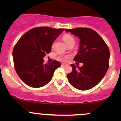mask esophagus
I'll list each match as a JSON object with an SVG mask.
<instances>
[{"label": "esophagus", "mask_w": 121, "mask_h": 121, "mask_svg": "<svg viewBox=\"0 0 121 121\" xmlns=\"http://www.w3.org/2000/svg\"><path fill=\"white\" fill-rule=\"evenodd\" d=\"M65 64H61V67H65Z\"/></svg>", "instance_id": "1"}]
</instances>
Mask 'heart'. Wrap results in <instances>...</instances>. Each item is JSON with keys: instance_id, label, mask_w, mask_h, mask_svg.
<instances>
[{"instance_id": "heart-1", "label": "heart", "mask_w": 121, "mask_h": 121, "mask_svg": "<svg viewBox=\"0 0 121 121\" xmlns=\"http://www.w3.org/2000/svg\"><path fill=\"white\" fill-rule=\"evenodd\" d=\"M63 40L65 42V43L66 44L67 46L68 44H69L73 43H75L74 39L71 36H70V35H66L65 36H64V37H63ZM68 58H69L68 56H60V57H58V59L62 61H66Z\"/></svg>"}]
</instances>
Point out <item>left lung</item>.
<instances>
[{"instance_id": "8db88e82", "label": "left lung", "mask_w": 121, "mask_h": 121, "mask_svg": "<svg viewBox=\"0 0 121 121\" xmlns=\"http://www.w3.org/2000/svg\"><path fill=\"white\" fill-rule=\"evenodd\" d=\"M80 39V48L75 61L83 63L82 67L71 64V73L67 74L69 84L78 90H88L98 84L109 67L110 53L102 38L92 29L78 27L65 29Z\"/></svg>"}]
</instances>
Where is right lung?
<instances>
[{"mask_svg": "<svg viewBox=\"0 0 121 121\" xmlns=\"http://www.w3.org/2000/svg\"><path fill=\"white\" fill-rule=\"evenodd\" d=\"M64 30L38 27L19 39L13 48V62L17 74L26 84L40 88L52 80L54 72L61 64L56 60L44 64L43 58L50 53L52 44Z\"/></svg>", "mask_w": 121, "mask_h": 121, "instance_id": "right-lung-1", "label": "right lung"}]
</instances>
